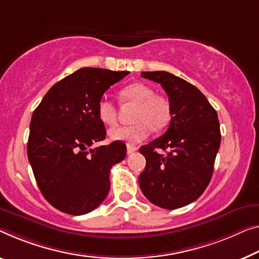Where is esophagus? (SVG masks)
Wrapping results in <instances>:
<instances>
[{"label":"esophagus","instance_id":"1","mask_svg":"<svg viewBox=\"0 0 259 259\" xmlns=\"http://www.w3.org/2000/svg\"><path fill=\"white\" fill-rule=\"evenodd\" d=\"M135 150H138V147L132 146V145H127V154H133Z\"/></svg>","mask_w":259,"mask_h":259}]
</instances>
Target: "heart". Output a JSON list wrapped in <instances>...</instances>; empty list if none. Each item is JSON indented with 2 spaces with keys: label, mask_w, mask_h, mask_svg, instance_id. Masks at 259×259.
I'll return each mask as SVG.
<instances>
[{
  "label": "heart",
  "mask_w": 259,
  "mask_h": 259,
  "mask_svg": "<svg viewBox=\"0 0 259 259\" xmlns=\"http://www.w3.org/2000/svg\"><path fill=\"white\" fill-rule=\"evenodd\" d=\"M119 96L124 103L135 105L132 116L134 124L111 128L109 135L113 140L138 143L148 138L152 130L158 132L170 124V102L165 97L155 95L152 87L145 83H132L121 89ZM97 116L104 125H116L117 107L110 99L103 97L97 104Z\"/></svg>",
  "instance_id": "obj_1"
}]
</instances>
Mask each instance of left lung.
I'll use <instances>...</instances> for the list:
<instances>
[{
  "label": "left lung",
  "instance_id": "obj_1",
  "mask_svg": "<svg viewBox=\"0 0 259 259\" xmlns=\"http://www.w3.org/2000/svg\"><path fill=\"white\" fill-rule=\"evenodd\" d=\"M157 82L171 105L169 128L142 146L146 168L139 176L145 197L158 207L180 208L201 196L213 175L221 142L218 113L196 87L168 71H142ZM156 149L168 150L166 155Z\"/></svg>",
  "mask_w": 259,
  "mask_h": 259
}]
</instances>
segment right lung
Wrapping results in <instances>:
<instances>
[{"instance_id":"1","label":"right lung","mask_w":259,"mask_h":259,"mask_svg":"<svg viewBox=\"0 0 259 259\" xmlns=\"http://www.w3.org/2000/svg\"><path fill=\"white\" fill-rule=\"evenodd\" d=\"M128 74L81 68L55 83L33 111L27 157L42 196L63 213H89L109 193L110 170L125 158L126 145L90 147L106 135L98 102Z\"/></svg>"}]
</instances>
